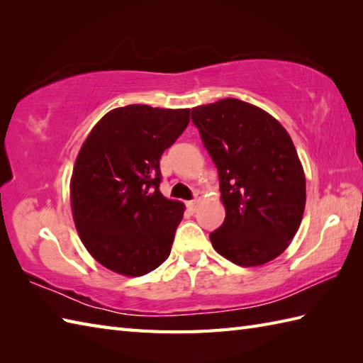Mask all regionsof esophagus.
Listing matches in <instances>:
<instances>
[{"instance_id": "34e87169", "label": "esophagus", "mask_w": 363, "mask_h": 363, "mask_svg": "<svg viewBox=\"0 0 363 363\" xmlns=\"http://www.w3.org/2000/svg\"><path fill=\"white\" fill-rule=\"evenodd\" d=\"M203 198V191H195V199H191V201H189L187 203V207H189V211H191L194 212L195 209H196V203H198V199H201Z\"/></svg>"}]
</instances>
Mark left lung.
<instances>
[{
    "label": "left lung",
    "instance_id": "1",
    "mask_svg": "<svg viewBox=\"0 0 363 363\" xmlns=\"http://www.w3.org/2000/svg\"><path fill=\"white\" fill-rule=\"evenodd\" d=\"M218 169L226 217L213 250L240 267L276 259L303 220L306 176L287 130L260 107L225 98L191 109Z\"/></svg>",
    "mask_w": 363,
    "mask_h": 363
}]
</instances>
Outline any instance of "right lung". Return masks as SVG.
Listing matches in <instances>:
<instances>
[{
	"instance_id": "1",
	"label": "right lung",
	"mask_w": 363,
	"mask_h": 363,
	"mask_svg": "<svg viewBox=\"0 0 363 363\" xmlns=\"http://www.w3.org/2000/svg\"><path fill=\"white\" fill-rule=\"evenodd\" d=\"M190 121V109L130 104L107 112L76 157L70 198L76 229L91 257L123 276L165 262L182 203L160 194V156Z\"/></svg>"
}]
</instances>
